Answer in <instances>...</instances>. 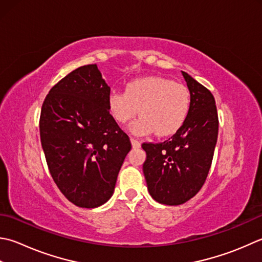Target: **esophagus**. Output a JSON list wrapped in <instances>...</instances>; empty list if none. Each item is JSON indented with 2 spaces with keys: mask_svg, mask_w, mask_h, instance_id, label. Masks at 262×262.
<instances>
[{
  "mask_svg": "<svg viewBox=\"0 0 262 262\" xmlns=\"http://www.w3.org/2000/svg\"><path fill=\"white\" fill-rule=\"evenodd\" d=\"M130 142H132V146L134 148H138L141 146V143L137 140H135V138H130Z\"/></svg>",
  "mask_w": 262,
  "mask_h": 262,
  "instance_id": "1",
  "label": "esophagus"
}]
</instances>
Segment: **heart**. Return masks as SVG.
Wrapping results in <instances>:
<instances>
[{
	"label": "heart",
	"instance_id": "b5f03b06",
	"mask_svg": "<svg viewBox=\"0 0 262 262\" xmlns=\"http://www.w3.org/2000/svg\"><path fill=\"white\" fill-rule=\"evenodd\" d=\"M107 107L114 119L126 124L142 115L129 126L136 136L157 133L159 136L175 134L188 116L191 95L186 86L162 77H144L127 83L125 92L112 91Z\"/></svg>",
	"mask_w": 262,
	"mask_h": 262
}]
</instances>
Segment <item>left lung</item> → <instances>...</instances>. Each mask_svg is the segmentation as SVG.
Masks as SVG:
<instances>
[{
  "label": "left lung",
  "mask_w": 262,
  "mask_h": 262,
  "mask_svg": "<svg viewBox=\"0 0 262 262\" xmlns=\"http://www.w3.org/2000/svg\"><path fill=\"white\" fill-rule=\"evenodd\" d=\"M191 107L184 125L168 141L144 143L143 165L150 195L157 202L179 206L201 189L211 167L218 137V114L211 92L182 71Z\"/></svg>",
  "instance_id": "8db88e82"
}]
</instances>
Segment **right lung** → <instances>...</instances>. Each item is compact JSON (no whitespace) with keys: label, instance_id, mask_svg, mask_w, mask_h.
I'll return each mask as SVG.
<instances>
[{"label":"right lung","instance_id":"add662e5","mask_svg":"<svg viewBox=\"0 0 262 262\" xmlns=\"http://www.w3.org/2000/svg\"><path fill=\"white\" fill-rule=\"evenodd\" d=\"M109 94L97 66L87 64L55 84L40 111V143L51 176L80 208H97L112 196L132 148L110 115Z\"/></svg>","mask_w":262,"mask_h":262}]
</instances>
